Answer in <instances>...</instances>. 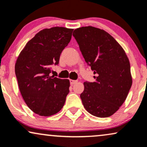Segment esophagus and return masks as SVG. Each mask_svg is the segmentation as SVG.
Here are the masks:
<instances>
[{
    "instance_id": "esophagus-1",
    "label": "esophagus",
    "mask_w": 147,
    "mask_h": 147,
    "mask_svg": "<svg viewBox=\"0 0 147 147\" xmlns=\"http://www.w3.org/2000/svg\"><path fill=\"white\" fill-rule=\"evenodd\" d=\"M70 84H71V85H73V84H75L76 83H77V80H70Z\"/></svg>"
}]
</instances>
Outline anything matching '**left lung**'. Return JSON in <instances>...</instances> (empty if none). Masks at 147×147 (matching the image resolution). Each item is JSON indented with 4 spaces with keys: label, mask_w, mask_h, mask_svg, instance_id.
Listing matches in <instances>:
<instances>
[{
    "label": "left lung",
    "mask_w": 147,
    "mask_h": 147,
    "mask_svg": "<svg viewBox=\"0 0 147 147\" xmlns=\"http://www.w3.org/2000/svg\"><path fill=\"white\" fill-rule=\"evenodd\" d=\"M73 36L95 74L94 82H84L83 105L91 115L109 117L123 103L132 86L128 58L113 37L99 28L82 27L74 30Z\"/></svg>",
    "instance_id": "left-lung-1"
}]
</instances>
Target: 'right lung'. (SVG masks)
Here are the masks:
<instances>
[{
    "instance_id": "1",
    "label": "right lung",
    "mask_w": 147,
    "mask_h": 147,
    "mask_svg": "<svg viewBox=\"0 0 147 147\" xmlns=\"http://www.w3.org/2000/svg\"><path fill=\"white\" fill-rule=\"evenodd\" d=\"M73 29H44L26 44L19 55L15 71L25 102L40 116L55 115L63 107L69 92V80L50 76L51 66L59 64L61 53L71 40Z\"/></svg>"
}]
</instances>
